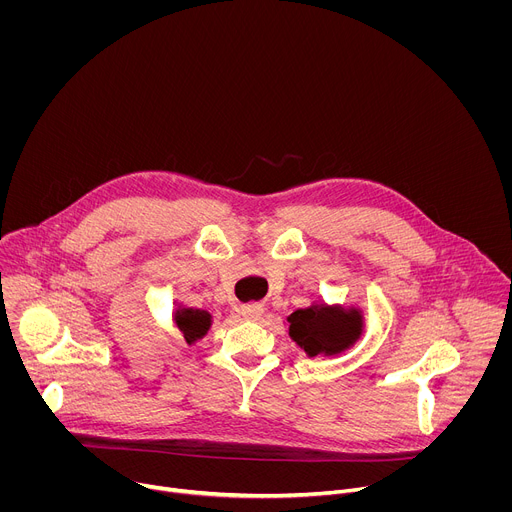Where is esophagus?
<instances>
[{
	"label": "esophagus",
	"instance_id": "1",
	"mask_svg": "<svg viewBox=\"0 0 512 512\" xmlns=\"http://www.w3.org/2000/svg\"><path fill=\"white\" fill-rule=\"evenodd\" d=\"M241 314H243V318H247V320H257V318L263 314V308H261L259 304H247V306L241 308Z\"/></svg>",
	"mask_w": 512,
	"mask_h": 512
}]
</instances>
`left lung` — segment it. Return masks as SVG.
Returning a JSON list of instances; mask_svg holds the SVG:
<instances>
[{"label": "left lung", "instance_id": "obj_1", "mask_svg": "<svg viewBox=\"0 0 512 512\" xmlns=\"http://www.w3.org/2000/svg\"><path fill=\"white\" fill-rule=\"evenodd\" d=\"M287 322L289 336L308 352V356L338 354L350 348L362 332L360 312L344 308L312 306L296 310Z\"/></svg>", "mask_w": 512, "mask_h": 512}]
</instances>
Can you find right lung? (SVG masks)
<instances>
[{
  "label": "right lung",
  "mask_w": 512,
  "mask_h": 512,
  "mask_svg": "<svg viewBox=\"0 0 512 512\" xmlns=\"http://www.w3.org/2000/svg\"><path fill=\"white\" fill-rule=\"evenodd\" d=\"M176 324H178L180 332L184 334L186 342L192 344L194 340L202 338L206 334V330L210 328V314L204 310L184 308V310L176 312Z\"/></svg>",
  "instance_id": "1"
}]
</instances>
